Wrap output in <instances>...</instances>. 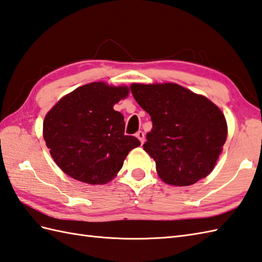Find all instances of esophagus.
<instances>
[{"mask_svg": "<svg viewBox=\"0 0 262 262\" xmlns=\"http://www.w3.org/2000/svg\"><path fill=\"white\" fill-rule=\"evenodd\" d=\"M136 137L138 138V141L141 142L142 144L144 143V139H145V134H144L142 130H139V132H137V133H136Z\"/></svg>", "mask_w": 262, "mask_h": 262, "instance_id": "obj_1", "label": "esophagus"}]
</instances>
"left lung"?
I'll return each mask as SVG.
<instances>
[{"label": "left lung", "instance_id": "left-lung-1", "mask_svg": "<svg viewBox=\"0 0 262 262\" xmlns=\"http://www.w3.org/2000/svg\"><path fill=\"white\" fill-rule=\"evenodd\" d=\"M130 90L153 121L143 146L164 183L188 186L213 171L228 136L215 103L174 82L132 83Z\"/></svg>", "mask_w": 262, "mask_h": 262}]
</instances>
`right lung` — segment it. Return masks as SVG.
<instances>
[{
	"instance_id": "1",
	"label": "right lung",
	"mask_w": 262,
	"mask_h": 262,
	"mask_svg": "<svg viewBox=\"0 0 262 262\" xmlns=\"http://www.w3.org/2000/svg\"><path fill=\"white\" fill-rule=\"evenodd\" d=\"M129 95L127 86L90 82L63 96L46 115L43 138L61 171L91 185L106 184L141 143L127 136L115 103Z\"/></svg>"
}]
</instances>
